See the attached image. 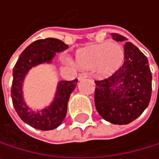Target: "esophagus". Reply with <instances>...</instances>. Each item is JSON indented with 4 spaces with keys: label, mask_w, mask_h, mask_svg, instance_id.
I'll use <instances>...</instances> for the list:
<instances>
[{
    "label": "esophagus",
    "mask_w": 159,
    "mask_h": 159,
    "mask_svg": "<svg viewBox=\"0 0 159 159\" xmlns=\"http://www.w3.org/2000/svg\"><path fill=\"white\" fill-rule=\"evenodd\" d=\"M86 78H88V74H86V73H81V74L79 75L78 80H83V79H86Z\"/></svg>",
    "instance_id": "34e87169"
}]
</instances>
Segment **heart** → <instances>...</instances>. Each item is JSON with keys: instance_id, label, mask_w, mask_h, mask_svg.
Here are the masks:
<instances>
[{"instance_id": "b5f03b06", "label": "heart", "mask_w": 159, "mask_h": 159, "mask_svg": "<svg viewBox=\"0 0 159 159\" xmlns=\"http://www.w3.org/2000/svg\"><path fill=\"white\" fill-rule=\"evenodd\" d=\"M124 50L117 43H102L77 50L75 58L78 67L96 70L101 76H109L117 71L124 61Z\"/></svg>"}]
</instances>
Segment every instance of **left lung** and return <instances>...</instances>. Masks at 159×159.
I'll return each instance as SVG.
<instances>
[{"label": "left lung", "mask_w": 159, "mask_h": 159, "mask_svg": "<svg viewBox=\"0 0 159 159\" xmlns=\"http://www.w3.org/2000/svg\"><path fill=\"white\" fill-rule=\"evenodd\" d=\"M116 42L126 38L111 34ZM124 63L108 79L96 80L95 105L99 116L113 124H128L148 107L152 95V73L144 54L125 43Z\"/></svg>", "instance_id": "8db88e82"}]
</instances>
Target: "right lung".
Returning <instances> with one entry per match:
<instances>
[{
	"label": "right lung",
	"instance_id": "obj_1",
	"mask_svg": "<svg viewBox=\"0 0 159 159\" xmlns=\"http://www.w3.org/2000/svg\"><path fill=\"white\" fill-rule=\"evenodd\" d=\"M67 48L68 45L58 39L47 38L38 39L28 45L20 55L13 68L11 87L13 106L22 121L38 130H53L61 124L66 116L70 95L76 88L78 80L70 81L60 80L50 104L35 111L27 105L25 99L22 88L25 77L33 67L39 64L52 63V60L56 54Z\"/></svg>",
	"mask_w": 159,
	"mask_h": 159
}]
</instances>
